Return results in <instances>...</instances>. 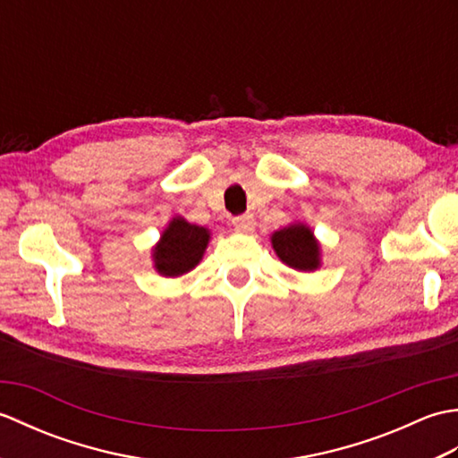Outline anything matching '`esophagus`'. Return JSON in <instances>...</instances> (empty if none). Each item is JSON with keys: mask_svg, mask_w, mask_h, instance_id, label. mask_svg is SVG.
<instances>
[{"mask_svg": "<svg viewBox=\"0 0 458 458\" xmlns=\"http://www.w3.org/2000/svg\"><path fill=\"white\" fill-rule=\"evenodd\" d=\"M232 224H234L236 230L240 232H251L256 228V218L254 214H240V216L232 218Z\"/></svg>", "mask_w": 458, "mask_h": 458, "instance_id": "1", "label": "esophagus"}]
</instances>
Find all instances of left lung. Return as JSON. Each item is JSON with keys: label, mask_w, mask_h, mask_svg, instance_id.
I'll return each instance as SVG.
<instances>
[{"label": "left lung", "mask_w": 458, "mask_h": 458, "mask_svg": "<svg viewBox=\"0 0 458 458\" xmlns=\"http://www.w3.org/2000/svg\"><path fill=\"white\" fill-rule=\"evenodd\" d=\"M271 244H274L281 261H285L289 267L301 271L318 267V244L313 238V232L303 224H293V226L276 232Z\"/></svg>", "instance_id": "8db88e82"}]
</instances>
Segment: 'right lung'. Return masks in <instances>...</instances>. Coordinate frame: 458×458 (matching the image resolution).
I'll use <instances>...</instances> for the list:
<instances>
[{"label":"right lung","mask_w":458,"mask_h":458,"mask_svg":"<svg viewBox=\"0 0 458 458\" xmlns=\"http://www.w3.org/2000/svg\"><path fill=\"white\" fill-rule=\"evenodd\" d=\"M208 244V230L189 224L184 218H173L155 248V267L159 274L174 277L191 271L199 264Z\"/></svg>","instance_id":"obj_1"}]
</instances>
